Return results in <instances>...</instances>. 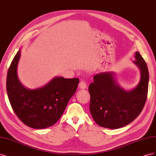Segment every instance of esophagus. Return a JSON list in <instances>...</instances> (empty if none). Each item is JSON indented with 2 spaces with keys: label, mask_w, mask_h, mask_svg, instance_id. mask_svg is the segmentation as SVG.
I'll use <instances>...</instances> for the list:
<instances>
[{
  "label": "esophagus",
  "mask_w": 156,
  "mask_h": 156,
  "mask_svg": "<svg viewBox=\"0 0 156 156\" xmlns=\"http://www.w3.org/2000/svg\"><path fill=\"white\" fill-rule=\"evenodd\" d=\"M79 87L81 89H84V88H86V87H87V84L84 81H81L79 84Z\"/></svg>",
  "instance_id": "1"
}]
</instances>
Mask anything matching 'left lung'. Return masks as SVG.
Segmentation results:
<instances>
[{
  "instance_id": "obj_1",
  "label": "left lung",
  "mask_w": 156,
  "mask_h": 156,
  "mask_svg": "<svg viewBox=\"0 0 156 156\" xmlns=\"http://www.w3.org/2000/svg\"><path fill=\"white\" fill-rule=\"evenodd\" d=\"M134 63L140 69L139 84L126 91L116 84L112 72L96 74L88 87L90 111L96 123L110 129H119L133 122L142 111L147 99L149 73L145 60L136 52Z\"/></svg>"
}]
</instances>
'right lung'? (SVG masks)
<instances>
[{"mask_svg":"<svg viewBox=\"0 0 156 156\" xmlns=\"http://www.w3.org/2000/svg\"><path fill=\"white\" fill-rule=\"evenodd\" d=\"M21 51H19L8 69L6 90L14 112L23 124L34 129L54 125L76 92L78 78L55 77L44 87L29 90L23 87L17 75Z\"/></svg>","mask_w":156,"mask_h":156,"instance_id":"1","label":"right lung"}]
</instances>
